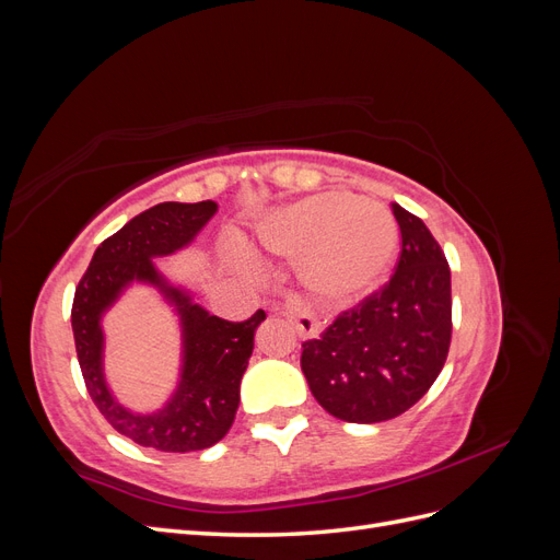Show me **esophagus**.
<instances>
[{"label":"esophagus","mask_w":560,"mask_h":560,"mask_svg":"<svg viewBox=\"0 0 560 560\" xmlns=\"http://www.w3.org/2000/svg\"><path fill=\"white\" fill-rule=\"evenodd\" d=\"M276 313L284 315L287 319H292L301 338H315L319 334V319L306 306H303L296 296H287V301L280 308H276Z\"/></svg>","instance_id":"esophagus-1"}]
</instances>
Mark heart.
<instances>
[{
  "instance_id": "b5f03b06",
  "label": "heart",
  "mask_w": 560,
  "mask_h": 560,
  "mask_svg": "<svg viewBox=\"0 0 560 560\" xmlns=\"http://www.w3.org/2000/svg\"><path fill=\"white\" fill-rule=\"evenodd\" d=\"M261 241L282 257H299L311 292L343 303L381 282L397 252V224L378 202L329 191L270 214Z\"/></svg>"
}]
</instances>
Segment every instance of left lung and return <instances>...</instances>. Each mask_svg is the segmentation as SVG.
Here are the masks:
<instances>
[{"label":"left lung","mask_w":560,"mask_h":560,"mask_svg":"<svg viewBox=\"0 0 560 560\" xmlns=\"http://www.w3.org/2000/svg\"><path fill=\"white\" fill-rule=\"evenodd\" d=\"M401 233L395 273L303 343L313 397L346 422L397 418L428 393L451 346V268L422 219L393 202Z\"/></svg>","instance_id":"obj_1"}]
</instances>
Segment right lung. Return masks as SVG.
Returning a JSON list of instances; mask_svg holds the SVG:
<instances>
[{"mask_svg": "<svg viewBox=\"0 0 560 560\" xmlns=\"http://www.w3.org/2000/svg\"><path fill=\"white\" fill-rule=\"evenodd\" d=\"M217 212L214 200L159 202L132 217L95 249L72 303V331L83 381L109 425L135 444L165 453H189L222 442L241 404V378L254 348V331L266 319L257 311L245 322H229L200 308L154 266L189 245ZM130 281L159 285L180 313L185 364L174 399L161 412L142 417L124 410L108 393L102 371V313Z\"/></svg>", "mask_w": 560, "mask_h": 560, "instance_id": "1", "label": "right lung"}]
</instances>
